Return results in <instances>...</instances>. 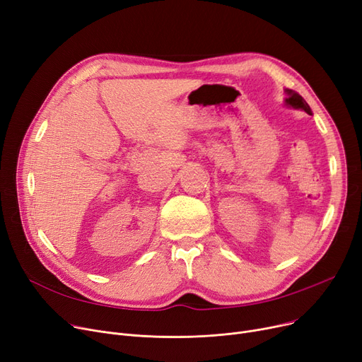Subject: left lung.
Instances as JSON below:
<instances>
[{"mask_svg": "<svg viewBox=\"0 0 362 362\" xmlns=\"http://www.w3.org/2000/svg\"><path fill=\"white\" fill-rule=\"evenodd\" d=\"M286 93H288V98H286V105L292 107V108H298V110H303L307 114H313L310 105L307 104V101L303 100L300 95L292 89H286Z\"/></svg>", "mask_w": 362, "mask_h": 362, "instance_id": "obj_1", "label": "left lung"}]
</instances>
